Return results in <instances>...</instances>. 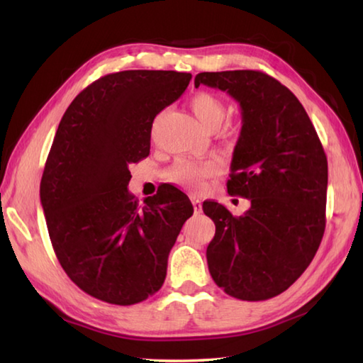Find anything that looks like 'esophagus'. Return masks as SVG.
Masks as SVG:
<instances>
[{"mask_svg":"<svg viewBox=\"0 0 363 363\" xmlns=\"http://www.w3.org/2000/svg\"><path fill=\"white\" fill-rule=\"evenodd\" d=\"M191 201H192V205H194V213H196V214H201V213H202V202H201V199L196 197V196H192Z\"/></svg>","mask_w":363,"mask_h":363,"instance_id":"obj_1","label":"esophagus"}]
</instances>
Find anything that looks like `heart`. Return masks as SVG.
<instances>
[{"label": "heart", "mask_w": 363, "mask_h": 363, "mask_svg": "<svg viewBox=\"0 0 363 363\" xmlns=\"http://www.w3.org/2000/svg\"><path fill=\"white\" fill-rule=\"evenodd\" d=\"M189 106L197 117L202 127L210 130H218L227 114V108L223 99L211 92H199L191 99ZM219 171V162L216 160L206 161H191L180 160L169 172V177L177 183L183 184L189 189H201L205 182Z\"/></svg>", "instance_id": "obj_1"}]
</instances>
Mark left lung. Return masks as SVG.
Segmentation results:
<instances>
[{
  "label": "left lung",
  "instance_id": "8db88e82",
  "mask_svg": "<svg viewBox=\"0 0 363 363\" xmlns=\"http://www.w3.org/2000/svg\"><path fill=\"white\" fill-rule=\"evenodd\" d=\"M194 84L227 91L240 103L227 191L250 201L240 218L203 202L216 225L206 247L210 274L236 299L274 298L307 269L323 240L326 153L304 106L276 78L260 70L202 72Z\"/></svg>",
  "mask_w": 363,
  "mask_h": 363
}]
</instances>
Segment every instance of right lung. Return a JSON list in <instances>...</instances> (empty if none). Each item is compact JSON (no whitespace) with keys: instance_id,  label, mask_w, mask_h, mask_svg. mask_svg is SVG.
<instances>
[{"instance_id":"right-lung-1","label":"right lung","mask_w":363,"mask_h":363,"mask_svg":"<svg viewBox=\"0 0 363 363\" xmlns=\"http://www.w3.org/2000/svg\"><path fill=\"white\" fill-rule=\"evenodd\" d=\"M189 81L174 70L109 73L83 89L59 123L42 208L62 269L92 298L133 306L164 284L169 252L194 208L172 184L139 205L128 166L149 157L155 117Z\"/></svg>"}]
</instances>
